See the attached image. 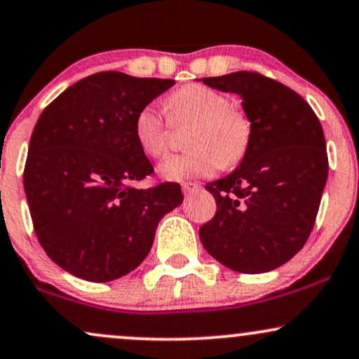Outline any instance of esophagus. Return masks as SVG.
<instances>
[{
	"label": "esophagus",
	"instance_id": "obj_1",
	"mask_svg": "<svg viewBox=\"0 0 359 359\" xmlns=\"http://www.w3.org/2000/svg\"><path fill=\"white\" fill-rule=\"evenodd\" d=\"M198 189H201V185L196 184V182H184L182 184V191H184L185 196H191V194L198 192Z\"/></svg>",
	"mask_w": 359,
	"mask_h": 359
}]
</instances>
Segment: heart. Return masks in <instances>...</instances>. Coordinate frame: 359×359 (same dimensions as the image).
I'll return each mask as SVG.
<instances>
[{"label":"heart","mask_w":359,"mask_h":359,"mask_svg":"<svg viewBox=\"0 0 359 359\" xmlns=\"http://www.w3.org/2000/svg\"><path fill=\"white\" fill-rule=\"evenodd\" d=\"M172 125L192 123L185 138L191 152L168 157L158 165L165 180H187L212 175L217 167L231 168L248 154L252 123L243 110L231 107L227 95L202 83L175 90L167 100ZM137 144L149 157L161 158L168 150L170 130L155 105L138 110L133 123Z\"/></svg>","instance_id":"b5f03b06"}]
</instances>
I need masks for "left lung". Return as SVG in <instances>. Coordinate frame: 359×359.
I'll use <instances>...</instances> for the list:
<instances>
[{
    "label": "left lung",
    "mask_w": 359,
    "mask_h": 359,
    "mask_svg": "<svg viewBox=\"0 0 359 359\" xmlns=\"http://www.w3.org/2000/svg\"><path fill=\"white\" fill-rule=\"evenodd\" d=\"M202 83L243 98L252 138L239 165L205 185L217 210L198 237L229 269L267 273L296 256L313 231L327 179L323 127L301 95L259 73L209 76Z\"/></svg>",
    "instance_id": "1"
}]
</instances>
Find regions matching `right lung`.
<instances>
[{"label":"right lung","mask_w":359,"mask_h":359,"mask_svg":"<svg viewBox=\"0 0 359 359\" xmlns=\"http://www.w3.org/2000/svg\"><path fill=\"white\" fill-rule=\"evenodd\" d=\"M174 83L95 73L38 118L25 194L41 248L67 273L92 283L132 273L152 249L161 219L182 204L179 184L133 185L154 172L137 144L135 116Z\"/></svg>","instance_id":"obj_1"}]
</instances>
